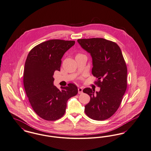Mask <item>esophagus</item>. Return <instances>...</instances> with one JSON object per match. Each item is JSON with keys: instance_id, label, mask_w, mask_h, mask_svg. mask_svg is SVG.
<instances>
[{"instance_id": "obj_1", "label": "esophagus", "mask_w": 151, "mask_h": 151, "mask_svg": "<svg viewBox=\"0 0 151 151\" xmlns=\"http://www.w3.org/2000/svg\"><path fill=\"white\" fill-rule=\"evenodd\" d=\"M83 93V88L81 87H79L78 88V93Z\"/></svg>"}]
</instances>
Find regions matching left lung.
I'll return each mask as SVG.
<instances>
[{"instance_id":"1","label":"left lung","mask_w":151,"mask_h":151,"mask_svg":"<svg viewBox=\"0 0 151 151\" xmlns=\"http://www.w3.org/2000/svg\"><path fill=\"white\" fill-rule=\"evenodd\" d=\"M81 47L90 53L92 74L101 88L95 92L86 88L83 93L90 96L84 111L90 118L102 121L112 116L119 107L127 87V67L121 50L116 43L102 38L79 39Z\"/></svg>"}]
</instances>
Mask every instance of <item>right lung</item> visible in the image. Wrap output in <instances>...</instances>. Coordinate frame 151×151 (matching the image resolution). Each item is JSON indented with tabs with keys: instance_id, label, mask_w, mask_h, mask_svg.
Segmentation results:
<instances>
[{
	"instance_id": "right-lung-1",
	"label": "right lung",
	"mask_w": 151,
	"mask_h": 151,
	"mask_svg": "<svg viewBox=\"0 0 151 151\" xmlns=\"http://www.w3.org/2000/svg\"><path fill=\"white\" fill-rule=\"evenodd\" d=\"M75 41L51 40L34 47L26 58L23 84L29 101L35 113L47 121L64 116L67 101L78 93L76 85L70 83L59 90L53 85L55 70H60L61 58Z\"/></svg>"
}]
</instances>
